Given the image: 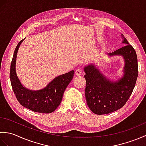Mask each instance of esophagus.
<instances>
[{
  "mask_svg": "<svg viewBox=\"0 0 146 146\" xmlns=\"http://www.w3.org/2000/svg\"><path fill=\"white\" fill-rule=\"evenodd\" d=\"M75 75L76 76H80L82 74V71H81V70H80V69H77L75 71Z\"/></svg>",
  "mask_w": 146,
  "mask_h": 146,
  "instance_id": "1",
  "label": "esophagus"
}]
</instances>
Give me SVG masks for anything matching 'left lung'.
<instances>
[{
    "label": "left lung",
    "instance_id": "1",
    "mask_svg": "<svg viewBox=\"0 0 146 146\" xmlns=\"http://www.w3.org/2000/svg\"><path fill=\"white\" fill-rule=\"evenodd\" d=\"M124 46L111 53L109 57L121 56L124 60L123 75L111 81L94 63L84 67L86 85L85 97L90 109L97 115L107 114L120 109L131 95L138 76L137 57L134 48L121 35Z\"/></svg>",
    "mask_w": 146,
    "mask_h": 146
}]
</instances>
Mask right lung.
Masks as SVG:
<instances>
[{"label": "right lung", "instance_id": "right-lung-1", "mask_svg": "<svg viewBox=\"0 0 146 146\" xmlns=\"http://www.w3.org/2000/svg\"><path fill=\"white\" fill-rule=\"evenodd\" d=\"M24 39L18 43L11 62L10 80L12 90L17 100L23 107L35 112L51 113L61 104L65 89L73 79L74 70L56 77L44 88L39 90H31L24 87L15 70L17 52Z\"/></svg>", "mask_w": 146, "mask_h": 146}]
</instances>
